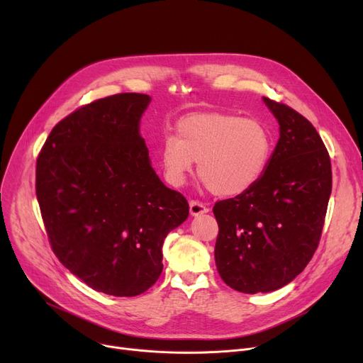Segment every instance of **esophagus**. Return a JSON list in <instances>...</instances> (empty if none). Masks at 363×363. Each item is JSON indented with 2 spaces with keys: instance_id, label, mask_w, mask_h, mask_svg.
<instances>
[{
  "instance_id": "1",
  "label": "esophagus",
  "mask_w": 363,
  "mask_h": 363,
  "mask_svg": "<svg viewBox=\"0 0 363 363\" xmlns=\"http://www.w3.org/2000/svg\"><path fill=\"white\" fill-rule=\"evenodd\" d=\"M207 212H208V208L203 203L189 201V213H191V216H199V215H203Z\"/></svg>"
}]
</instances>
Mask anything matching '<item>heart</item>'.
Instances as JSON below:
<instances>
[{
    "label": "heart",
    "mask_w": 363,
    "mask_h": 363,
    "mask_svg": "<svg viewBox=\"0 0 363 363\" xmlns=\"http://www.w3.org/2000/svg\"><path fill=\"white\" fill-rule=\"evenodd\" d=\"M175 135L160 143V162L166 181L179 186L197 162V174L218 197H237L249 191L269 164L271 132L255 119L230 113H194L182 118Z\"/></svg>",
    "instance_id": "obj_1"
}]
</instances>
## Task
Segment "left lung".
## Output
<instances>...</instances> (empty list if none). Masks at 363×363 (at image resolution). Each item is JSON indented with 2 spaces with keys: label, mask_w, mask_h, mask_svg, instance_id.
I'll list each match as a JSON object with an SVG mask.
<instances>
[{
  "label": "left lung",
  "mask_w": 363,
  "mask_h": 363,
  "mask_svg": "<svg viewBox=\"0 0 363 363\" xmlns=\"http://www.w3.org/2000/svg\"><path fill=\"white\" fill-rule=\"evenodd\" d=\"M262 100L279 125L269 164L249 191L213 207L218 272L245 294L282 289L306 268L333 186L328 151L313 125L289 106Z\"/></svg>",
  "instance_id": "1"
}]
</instances>
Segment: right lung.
<instances>
[{"mask_svg":"<svg viewBox=\"0 0 363 363\" xmlns=\"http://www.w3.org/2000/svg\"><path fill=\"white\" fill-rule=\"evenodd\" d=\"M150 95L125 92L69 114L36 162V199L54 255L95 291L133 297L163 271L166 235L188 218L140 133Z\"/></svg>","mask_w":363,"mask_h":363,"instance_id":"obj_1","label":"right lung"}]
</instances>
